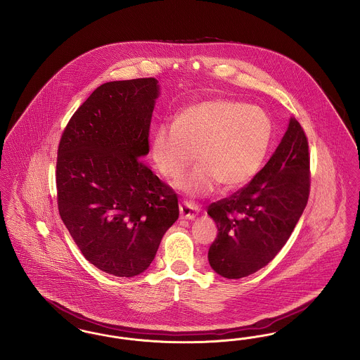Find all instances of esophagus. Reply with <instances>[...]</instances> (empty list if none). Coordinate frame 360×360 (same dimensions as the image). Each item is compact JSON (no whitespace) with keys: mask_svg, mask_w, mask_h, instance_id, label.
Wrapping results in <instances>:
<instances>
[{"mask_svg":"<svg viewBox=\"0 0 360 360\" xmlns=\"http://www.w3.org/2000/svg\"><path fill=\"white\" fill-rule=\"evenodd\" d=\"M179 212H181V219L193 220L198 214V206L193 205L188 201H185L179 205Z\"/></svg>","mask_w":360,"mask_h":360,"instance_id":"esophagus-1","label":"esophagus"}]
</instances>
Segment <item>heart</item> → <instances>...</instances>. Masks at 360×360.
<instances>
[{
	"instance_id": "1",
	"label": "heart",
	"mask_w": 360,
	"mask_h": 360,
	"mask_svg": "<svg viewBox=\"0 0 360 360\" xmlns=\"http://www.w3.org/2000/svg\"><path fill=\"white\" fill-rule=\"evenodd\" d=\"M273 137V122L259 106L209 98L181 110L153 137V159L167 179L182 175L194 153L198 165L176 182L190 195H206L221 182L236 188L259 172Z\"/></svg>"
}]
</instances>
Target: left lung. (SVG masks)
Returning <instances> with one entry per match:
<instances>
[{
  "label": "left lung",
  "mask_w": 360,
  "mask_h": 360,
  "mask_svg": "<svg viewBox=\"0 0 360 360\" xmlns=\"http://www.w3.org/2000/svg\"><path fill=\"white\" fill-rule=\"evenodd\" d=\"M309 191L308 137L291 119L266 166L244 188L207 207L219 231L207 252L212 269L239 279L267 266L290 238Z\"/></svg>",
  "instance_id": "obj_1"
}]
</instances>
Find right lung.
Listing matches in <instances>:
<instances>
[{
  "mask_svg": "<svg viewBox=\"0 0 360 360\" xmlns=\"http://www.w3.org/2000/svg\"><path fill=\"white\" fill-rule=\"evenodd\" d=\"M158 94L155 78L103 84L71 116L58 146L60 219L86 260L106 274L143 273L179 216L175 191L141 160Z\"/></svg>",
  "mask_w": 360,
  "mask_h": 360,
  "instance_id": "1",
  "label": "right lung"
}]
</instances>
